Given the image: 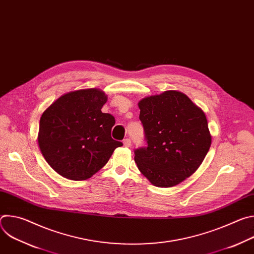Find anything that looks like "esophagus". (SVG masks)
<instances>
[{"label":"esophagus","mask_w":254,"mask_h":254,"mask_svg":"<svg viewBox=\"0 0 254 254\" xmlns=\"http://www.w3.org/2000/svg\"><path fill=\"white\" fill-rule=\"evenodd\" d=\"M124 146L126 147V148H129L130 147V143H131V141H130V139L129 138H126V139H124Z\"/></svg>","instance_id":"1"}]
</instances>
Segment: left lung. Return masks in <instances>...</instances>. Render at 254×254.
<instances>
[{
  "instance_id": "left-lung-1",
  "label": "left lung",
  "mask_w": 254,
  "mask_h": 254,
  "mask_svg": "<svg viewBox=\"0 0 254 254\" xmlns=\"http://www.w3.org/2000/svg\"><path fill=\"white\" fill-rule=\"evenodd\" d=\"M137 104L148 146L134 151V162L154 186L174 187L197 171L210 149L206 116L177 90L146 96Z\"/></svg>"
}]
</instances>
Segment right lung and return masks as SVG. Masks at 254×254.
Listing matches in <instances>:
<instances>
[{"label":"right lung","mask_w":254,"mask_h":254,"mask_svg":"<svg viewBox=\"0 0 254 254\" xmlns=\"http://www.w3.org/2000/svg\"><path fill=\"white\" fill-rule=\"evenodd\" d=\"M106 101L107 95L98 88L79 89L61 95L42 114L39 148L60 176L89 179L123 146L111 135L115 118L101 112Z\"/></svg>","instance_id":"1"}]
</instances>
